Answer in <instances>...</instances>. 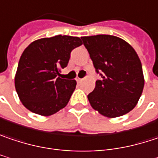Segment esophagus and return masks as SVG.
I'll return each instance as SVG.
<instances>
[{
  "label": "esophagus",
  "mask_w": 158,
  "mask_h": 158,
  "mask_svg": "<svg viewBox=\"0 0 158 158\" xmlns=\"http://www.w3.org/2000/svg\"><path fill=\"white\" fill-rule=\"evenodd\" d=\"M82 79H79V78H77V79H76V80H77V82H78V83H80V82L82 81Z\"/></svg>",
  "instance_id": "34e87169"
}]
</instances>
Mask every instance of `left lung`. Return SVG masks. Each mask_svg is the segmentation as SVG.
Segmentation results:
<instances>
[{"label": "left lung", "instance_id": "obj_1", "mask_svg": "<svg viewBox=\"0 0 158 158\" xmlns=\"http://www.w3.org/2000/svg\"><path fill=\"white\" fill-rule=\"evenodd\" d=\"M101 79L88 95L91 106L114 118L131 111L144 88L142 66L137 52L124 40L110 35L81 37Z\"/></svg>", "mask_w": 158, "mask_h": 158}]
</instances>
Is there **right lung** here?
<instances>
[{
	"mask_svg": "<svg viewBox=\"0 0 158 158\" xmlns=\"http://www.w3.org/2000/svg\"><path fill=\"white\" fill-rule=\"evenodd\" d=\"M82 44L79 37L55 35L31 43L19 59L15 88L24 106L36 114L48 116L67 106L76 88L74 79L60 78L70 52Z\"/></svg>",
	"mask_w": 158,
	"mask_h": 158,
	"instance_id": "add662e5",
	"label": "right lung"
}]
</instances>
